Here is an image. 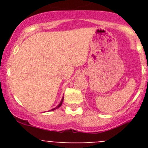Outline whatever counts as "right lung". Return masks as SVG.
I'll return each mask as SVG.
<instances>
[{
  "label": "right lung",
  "instance_id": "obj_1",
  "mask_svg": "<svg viewBox=\"0 0 148 148\" xmlns=\"http://www.w3.org/2000/svg\"><path fill=\"white\" fill-rule=\"evenodd\" d=\"M63 100H64V97H63L62 99H61V102H60V104H58V105L57 106V107H56V108H53V109L51 110H55L57 109V108H60V107H61V104H62V103H63Z\"/></svg>",
  "mask_w": 148,
  "mask_h": 148
}]
</instances>
